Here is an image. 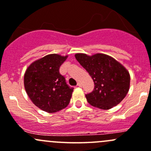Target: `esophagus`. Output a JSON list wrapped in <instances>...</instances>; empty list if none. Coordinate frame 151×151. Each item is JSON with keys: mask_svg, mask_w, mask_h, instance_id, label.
I'll return each mask as SVG.
<instances>
[{"mask_svg": "<svg viewBox=\"0 0 151 151\" xmlns=\"http://www.w3.org/2000/svg\"><path fill=\"white\" fill-rule=\"evenodd\" d=\"M77 86H79V87H81V86H82V83H81V82H78Z\"/></svg>", "mask_w": 151, "mask_h": 151, "instance_id": "34e87169", "label": "esophagus"}]
</instances>
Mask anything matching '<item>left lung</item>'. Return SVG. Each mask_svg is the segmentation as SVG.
<instances>
[{
    "instance_id": "left-lung-1",
    "label": "left lung",
    "mask_w": 151,
    "mask_h": 151,
    "mask_svg": "<svg viewBox=\"0 0 151 151\" xmlns=\"http://www.w3.org/2000/svg\"><path fill=\"white\" fill-rule=\"evenodd\" d=\"M76 60L89 73L94 90L86 95L92 106L107 110L120 104L130 88V74L122 64L109 55L76 53Z\"/></svg>"
}]
</instances>
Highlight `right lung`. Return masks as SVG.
<instances>
[{"label": "right lung", "mask_w": 151, "mask_h": 151, "mask_svg": "<svg viewBox=\"0 0 151 151\" xmlns=\"http://www.w3.org/2000/svg\"><path fill=\"white\" fill-rule=\"evenodd\" d=\"M68 57V55L48 54L34 61L25 70V92L33 104L42 111L57 112L69 104L73 89L59 73V68Z\"/></svg>", "instance_id": "1"}]
</instances>
